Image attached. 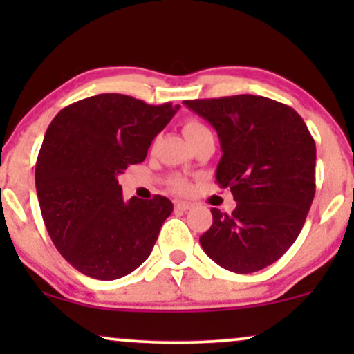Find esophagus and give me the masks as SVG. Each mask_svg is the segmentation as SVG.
Listing matches in <instances>:
<instances>
[{
  "label": "esophagus",
  "instance_id": "obj_1",
  "mask_svg": "<svg viewBox=\"0 0 354 354\" xmlns=\"http://www.w3.org/2000/svg\"><path fill=\"white\" fill-rule=\"evenodd\" d=\"M191 203L189 201H181V200H176L174 201V208L176 209H180V211H188V209H191Z\"/></svg>",
  "mask_w": 354,
  "mask_h": 354
}]
</instances>
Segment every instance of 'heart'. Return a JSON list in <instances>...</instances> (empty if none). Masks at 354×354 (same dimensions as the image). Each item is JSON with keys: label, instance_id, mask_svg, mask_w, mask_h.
<instances>
[{"label": "heart", "instance_id": "obj_1", "mask_svg": "<svg viewBox=\"0 0 354 354\" xmlns=\"http://www.w3.org/2000/svg\"><path fill=\"white\" fill-rule=\"evenodd\" d=\"M183 133H185L186 140H188L191 143V141H194L196 138L205 135V133H209V129L206 128V126L203 124L201 121L186 120L185 124H183ZM169 185H171V188L174 191H178V193H186V191L189 189V183L181 176H173L171 180H169Z\"/></svg>", "mask_w": 354, "mask_h": 354}]
</instances>
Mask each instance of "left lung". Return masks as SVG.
Returning a JSON list of instances; mask_svg holds the SVG:
<instances>
[{
  "mask_svg": "<svg viewBox=\"0 0 354 354\" xmlns=\"http://www.w3.org/2000/svg\"><path fill=\"white\" fill-rule=\"evenodd\" d=\"M185 106L216 129L223 156L216 183L236 208H213L200 238L216 265L246 274L273 265L301 231L315 198L316 145L303 118L265 96L188 100Z\"/></svg>",
  "mask_w": 354,
  "mask_h": 354,
  "instance_id": "1",
  "label": "left lung"
}]
</instances>
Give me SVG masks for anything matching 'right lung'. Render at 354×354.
<instances>
[{
    "label": "right lung",
    "instance_id": "obj_1",
    "mask_svg": "<svg viewBox=\"0 0 354 354\" xmlns=\"http://www.w3.org/2000/svg\"><path fill=\"white\" fill-rule=\"evenodd\" d=\"M178 109L106 93L63 108L48 126L36 193L56 250L80 273L111 281L151 253L173 203L160 194L124 201L118 174L145 161Z\"/></svg>",
    "mask_w": 354,
    "mask_h": 354
}]
</instances>
